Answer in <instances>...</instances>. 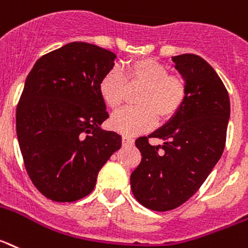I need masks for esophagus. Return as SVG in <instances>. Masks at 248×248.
<instances>
[{
	"label": "esophagus",
	"instance_id": "obj_1",
	"mask_svg": "<svg viewBox=\"0 0 248 248\" xmlns=\"http://www.w3.org/2000/svg\"><path fill=\"white\" fill-rule=\"evenodd\" d=\"M122 141H123V145H125V147H129V145L134 144V139L130 138V137H128V135H123Z\"/></svg>",
	"mask_w": 248,
	"mask_h": 248
}]
</instances>
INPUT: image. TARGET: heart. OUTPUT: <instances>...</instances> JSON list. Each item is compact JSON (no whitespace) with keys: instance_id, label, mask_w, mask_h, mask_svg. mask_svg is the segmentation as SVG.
Here are the masks:
<instances>
[{"instance_id":"obj_1","label":"heart","mask_w":248,"mask_h":248,"mask_svg":"<svg viewBox=\"0 0 248 248\" xmlns=\"http://www.w3.org/2000/svg\"><path fill=\"white\" fill-rule=\"evenodd\" d=\"M168 67L154 59H138L126 63L124 75L118 67L110 69L99 82L101 99L111 109L124 104L129 86L143 85L137 103L114 114L111 128L125 135L147 132L155 123L156 115L167 120L178 113L187 98V82L178 74H168Z\"/></svg>"}]
</instances>
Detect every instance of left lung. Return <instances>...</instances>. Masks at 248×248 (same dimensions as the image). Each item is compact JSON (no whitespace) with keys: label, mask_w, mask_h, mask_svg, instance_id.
I'll list each match as a JSON object with an SVG mask.
<instances>
[{"label":"left lung","mask_w":248,"mask_h":248,"mask_svg":"<svg viewBox=\"0 0 248 248\" xmlns=\"http://www.w3.org/2000/svg\"><path fill=\"white\" fill-rule=\"evenodd\" d=\"M187 82V98L179 111L135 145L141 162L130 175L133 194L153 211H170L188 201L221 158L226 144L230 96L211 65L198 55L173 56ZM148 138L163 140L149 144Z\"/></svg>","instance_id":"obj_1"}]
</instances>
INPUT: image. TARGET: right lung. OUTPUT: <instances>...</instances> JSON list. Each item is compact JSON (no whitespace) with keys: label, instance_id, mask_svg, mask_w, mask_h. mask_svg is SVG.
<instances>
[{"label":"right lung","instance_id":"right-lung-1","mask_svg":"<svg viewBox=\"0 0 248 248\" xmlns=\"http://www.w3.org/2000/svg\"><path fill=\"white\" fill-rule=\"evenodd\" d=\"M116 55L70 42L44 55L27 75L16 110V132L29 177L55 202H74L95 187L98 173L122 147L100 128L109 118L99 93Z\"/></svg>","mask_w":248,"mask_h":248}]
</instances>
